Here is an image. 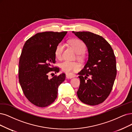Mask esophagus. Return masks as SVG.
<instances>
[{"label": "esophagus", "instance_id": "obj_1", "mask_svg": "<svg viewBox=\"0 0 132 132\" xmlns=\"http://www.w3.org/2000/svg\"><path fill=\"white\" fill-rule=\"evenodd\" d=\"M66 77L67 79H71V78H72L75 77V76L73 75H70V74H66Z\"/></svg>", "mask_w": 132, "mask_h": 132}]
</instances>
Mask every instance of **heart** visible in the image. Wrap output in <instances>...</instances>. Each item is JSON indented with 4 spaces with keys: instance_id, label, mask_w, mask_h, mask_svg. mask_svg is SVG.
<instances>
[{
    "instance_id": "obj_1",
    "label": "heart",
    "mask_w": 132,
    "mask_h": 132,
    "mask_svg": "<svg viewBox=\"0 0 132 132\" xmlns=\"http://www.w3.org/2000/svg\"><path fill=\"white\" fill-rule=\"evenodd\" d=\"M70 45L76 53L80 56L84 53L86 50V46L84 42H82L79 39H73L69 42ZM64 45L62 43H59L56 47L55 50V56L60 59L62 56V54L64 50ZM60 67L62 71L66 73H70L73 71L79 70L80 69V65L79 63L75 61H71L69 60H64L60 63Z\"/></svg>"
}]
</instances>
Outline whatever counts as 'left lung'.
<instances>
[{
	"mask_svg": "<svg viewBox=\"0 0 132 132\" xmlns=\"http://www.w3.org/2000/svg\"><path fill=\"white\" fill-rule=\"evenodd\" d=\"M72 32L85 43L89 52L88 60L78 73V97L85 104L98 105L109 96L115 80L117 70L113 50L100 35L89 31Z\"/></svg>",
	"mask_w": 132,
	"mask_h": 132,
	"instance_id": "8db88e82",
	"label": "left lung"
}]
</instances>
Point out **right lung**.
Here are the masks:
<instances>
[{"instance_id":"right-lung-1","label":"right lung","mask_w":132,"mask_h":132,"mask_svg":"<svg viewBox=\"0 0 132 132\" xmlns=\"http://www.w3.org/2000/svg\"><path fill=\"white\" fill-rule=\"evenodd\" d=\"M67 32H38L23 46L19 61V82L26 98L37 106L46 107L53 103L59 86L65 79V73L51 79L48 75L59 72V68L53 65L56 62L55 50Z\"/></svg>"}]
</instances>
